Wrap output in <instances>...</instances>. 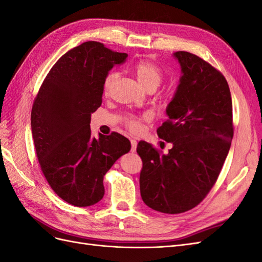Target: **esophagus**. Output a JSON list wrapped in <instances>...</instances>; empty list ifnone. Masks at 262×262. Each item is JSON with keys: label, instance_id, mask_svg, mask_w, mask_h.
<instances>
[{"label": "esophagus", "instance_id": "esophagus-1", "mask_svg": "<svg viewBox=\"0 0 262 262\" xmlns=\"http://www.w3.org/2000/svg\"><path fill=\"white\" fill-rule=\"evenodd\" d=\"M130 142H131V152L132 153H134L137 150V145H138V142L134 140V139H131L130 140Z\"/></svg>", "mask_w": 262, "mask_h": 262}]
</instances>
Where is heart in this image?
<instances>
[{"mask_svg":"<svg viewBox=\"0 0 262 262\" xmlns=\"http://www.w3.org/2000/svg\"><path fill=\"white\" fill-rule=\"evenodd\" d=\"M133 71H134V74H136V76L138 78V81L146 91L150 90V89L156 90L164 80L163 70L158 66H156L154 62L149 61V60L138 61L133 67ZM117 76H118V74L116 72L109 73L106 76L105 81H104L105 93L109 92L110 87H112ZM145 118H146V116H143V117L131 116L125 120V125L128 126L131 131H138L141 126L142 120H144Z\"/></svg>","mask_w":262,"mask_h":262,"instance_id":"heart-1","label":"heart"}]
</instances>
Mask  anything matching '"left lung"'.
<instances>
[{"label": "left lung", "mask_w": 262, "mask_h": 262, "mask_svg": "<svg viewBox=\"0 0 262 262\" xmlns=\"http://www.w3.org/2000/svg\"><path fill=\"white\" fill-rule=\"evenodd\" d=\"M181 68L179 85L157 129L172 144L168 154L139 142L142 200L155 211L178 214L193 209L215 184L234 136L228 84L219 70L187 51L173 53Z\"/></svg>", "instance_id": "8db88e82"}]
</instances>
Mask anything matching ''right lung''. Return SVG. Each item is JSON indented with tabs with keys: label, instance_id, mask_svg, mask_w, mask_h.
Masks as SVG:
<instances>
[{
	"label": "right lung",
	"instance_id": "1",
	"mask_svg": "<svg viewBox=\"0 0 262 262\" xmlns=\"http://www.w3.org/2000/svg\"><path fill=\"white\" fill-rule=\"evenodd\" d=\"M126 57L101 42L86 41L55 62L34 100L30 120L38 162L53 191L74 207L102 199L104 176L131 148L117 132L93 138L90 126L108 72Z\"/></svg>",
	"mask_w": 262,
	"mask_h": 262
}]
</instances>
